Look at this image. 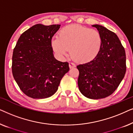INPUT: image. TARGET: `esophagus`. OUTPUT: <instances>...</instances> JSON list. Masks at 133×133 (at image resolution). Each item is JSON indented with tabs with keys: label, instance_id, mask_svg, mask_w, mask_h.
<instances>
[{
	"label": "esophagus",
	"instance_id": "1",
	"mask_svg": "<svg viewBox=\"0 0 133 133\" xmlns=\"http://www.w3.org/2000/svg\"><path fill=\"white\" fill-rule=\"evenodd\" d=\"M69 67H70V69L73 68L74 67H76V65L72 62H70L69 63Z\"/></svg>",
	"mask_w": 133,
	"mask_h": 133
}]
</instances>
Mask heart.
<instances>
[{
    "mask_svg": "<svg viewBox=\"0 0 133 133\" xmlns=\"http://www.w3.org/2000/svg\"><path fill=\"white\" fill-rule=\"evenodd\" d=\"M102 39L99 32L94 30L78 25L65 27L60 32L58 38L52 41L54 51L60 56H65L68 50L76 61L91 60L99 53Z\"/></svg>",
    "mask_w": 133,
    "mask_h": 133,
    "instance_id": "heart-1",
    "label": "heart"
}]
</instances>
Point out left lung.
I'll use <instances>...</instances> for the list:
<instances>
[{"label": "left lung", "mask_w": 133, "mask_h": 133, "mask_svg": "<svg viewBox=\"0 0 133 133\" xmlns=\"http://www.w3.org/2000/svg\"><path fill=\"white\" fill-rule=\"evenodd\" d=\"M99 31L102 44L97 55L77 66L80 91L89 99L110 96L119 87L126 72V55L117 36L105 27L93 25Z\"/></svg>", "instance_id": "1"}]
</instances>
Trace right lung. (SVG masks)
Masks as SVG:
<instances>
[{"instance_id":"add662e5","label":"right lung","mask_w":133,"mask_h":133,"mask_svg":"<svg viewBox=\"0 0 133 133\" xmlns=\"http://www.w3.org/2000/svg\"><path fill=\"white\" fill-rule=\"evenodd\" d=\"M61 25L36 24L20 36L12 57V72L23 93L33 99H45L58 90L69 71L67 62L55 59L51 39Z\"/></svg>"}]
</instances>
